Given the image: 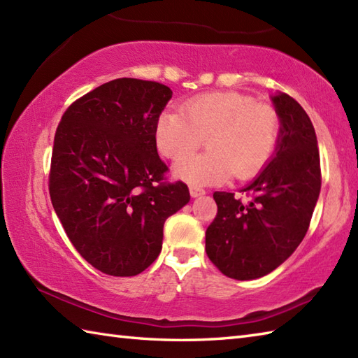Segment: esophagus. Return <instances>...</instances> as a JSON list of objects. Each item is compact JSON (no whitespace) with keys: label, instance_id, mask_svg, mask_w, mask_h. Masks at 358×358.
<instances>
[{"label":"esophagus","instance_id":"esophagus-1","mask_svg":"<svg viewBox=\"0 0 358 358\" xmlns=\"http://www.w3.org/2000/svg\"><path fill=\"white\" fill-rule=\"evenodd\" d=\"M189 192H191V196H194V199H195V196H201V195L206 194V191H204L203 187H196V186L189 187Z\"/></svg>","mask_w":358,"mask_h":358}]
</instances>
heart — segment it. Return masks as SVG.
Instances as JSON below:
<instances>
[{
  "mask_svg": "<svg viewBox=\"0 0 358 358\" xmlns=\"http://www.w3.org/2000/svg\"><path fill=\"white\" fill-rule=\"evenodd\" d=\"M280 117L271 104L238 92L192 98L183 112L166 110L157 120L155 144L163 157L178 162L208 138L206 155L180 162L175 175L192 186L220 185L229 177H252L277 146Z\"/></svg>",
  "mask_w": 358,
  "mask_h": 358,
  "instance_id": "b5f03b06",
  "label": "heart"
}]
</instances>
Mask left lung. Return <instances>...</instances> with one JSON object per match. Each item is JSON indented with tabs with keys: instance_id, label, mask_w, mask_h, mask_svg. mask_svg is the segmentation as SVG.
<instances>
[{
	"instance_id": "obj_1",
	"label": "left lung",
	"mask_w": 358,
	"mask_h": 358,
	"mask_svg": "<svg viewBox=\"0 0 358 358\" xmlns=\"http://www.w3.org/2000/svg\"><path fill=\"white\" fill-rule=\"evenodd\" d=\"M280 117L277 152L243 192H214L217 215L206 229V254L235 280L272 272L300 245L322 187L320 154L305 109L287 94L272 98Z\"/></svg>"
}]
</instances>
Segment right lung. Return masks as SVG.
Segmentation results:
<instances>
[{"mask_svg":"<svg viewBox=\"0 0 358 358\" xmlns=\"http://www.w3.org/2000/svg\"><path fill=\"white\" fill-rule=\"evenodd\" d=\"M172 90L117 78L75 100L53 140L49 194L73 248L95 269L132 277L162 252L167 217L191 200L167 181L155 126Z\"/></svg>","mask_w":358,"mask_h":358,"instance_id":"obj_1","label":"right lung"}]
</instances>
